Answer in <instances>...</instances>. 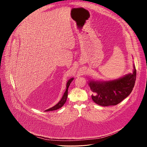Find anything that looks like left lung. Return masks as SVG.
I'll return each mask as SVG.
<instances>
[{
  "label": "left lung",
  "mask_w": 147,
  "mask_h": 147,
  "mask_svg": "<svg viewBox=\"0 0 147 147\" xmlns=\"http://www.w3.org/2000/svg\"><path fill=\"white\" fill-rule=\"evenodd\" d=\"M136 70L134 66L133 74L110 82L90 81L89 85L93 92V101L98 105L107 106L116 105L131 93L136 80Z\"/></svg>",
  "instance_id": "obj_1"
}]
</instances>
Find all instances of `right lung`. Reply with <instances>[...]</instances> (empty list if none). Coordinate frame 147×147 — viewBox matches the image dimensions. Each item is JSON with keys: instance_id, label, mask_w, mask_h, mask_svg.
Returning <instances> with one entry per match:
<instances>
[{"instance_id": "right-lung-1", "label": "right lung", "mask_w": 147, "mask_h": 147, "mask_svg": "<svg viewBox=\"0 0 147 147\" xmlns=\"http://www.w3.org/2000/svg\"><path fill=\"white\" fill-rule=\"evenodd\" d=\"M74 80V78H71V79H69L67 83V86H66V90L63 94V97L62 98V99L61 100V101L57 104V105H55L54 106L49 109H47L46 110H45V111H53V110H57L61 107H62L63 106L64 104H65L66 100H67V96H68V87L69 86V85L71 84V83L72 82V80Z\"/></svg>"}]
</instances>
